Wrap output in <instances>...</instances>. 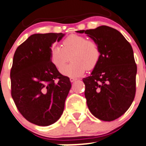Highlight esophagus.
Returning a JSON list of instances; mask_svg holds the SVG:
<instances>
[{
  "label": "esophagus",
  "mask_w": 146,
  "mask_h": 146,
  "mask_svg": "<svg viewBox=\"0 0 146 146\" xmlns=\"http://www.w3.org/2000/svg\"><path fill=\"white\" fill-rule=\"evenodd\" d=\"M76 80H77V79H76V78H72H72H70V82H74V81H76Z\"/></svg>",
  "instance_id": "obj_1"
}]
</instances>
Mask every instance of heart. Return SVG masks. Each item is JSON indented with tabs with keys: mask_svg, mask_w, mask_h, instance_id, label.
Returning <instances> with one entry per match:
<instances>
[{
	"mask_svg": "<svg viewBox=\"0 0 146 146\" xmlns=\"http://www.w3.org/2000/svg\"><path fill=\"white\" fill-rule=\"evenodd\" d=\"M71 56L70 64L61 70L64 76L78 77L87 69H91L98 62L101 56L99 46L96 42L88 40L84 36L72 35L63 40L62 47L52 45L50 49V60L57 69L64 66Z\"/></svg>",
	"mask_w": 146,
	"mask_h": 146,
	"instance_id": "b5f03b06",
	"label": "heart"
}]
</instances>
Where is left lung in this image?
I'll list each match as a JSON object with an SVG mask.
<instances>
[{
	"mask_svg": "<svg viewBox=\"0 0 146 146\" xmlns=\"http://www.w3.org/2000/svg\"><path fill=\"white\" fill-rule=\"evenodd\" d=\"M76 32L88 35L101 52L90 76L82 79L88 109L103 121L117 119L127 111L135 96L137 66L132 46L110 27Z\"/></svg>",
	"mask_w": 146,
	"mask_h": 146,
	"instance_id": "1",
	"label": "left lung"
}]
</instances>
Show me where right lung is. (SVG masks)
Wrapping results in <instances>:
<instances>
[{"instance_id": "add662e5", "label": "right lung", "mask_w": 146, "mask_h": 146, "mask_svg": "<svg viewBox=\"0 0 146 146\" xmlns=\"http://www.w3.org/2000/svg\"><path fill=\"white\" fill-rule=\"evenodd\" d=\"M64 35H32L14 53L11 96L21 115L38 126H48L59 119L72 87L69 77L60 74L50 60L52 45Z\"/></svg>"}]
</instances>
